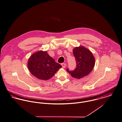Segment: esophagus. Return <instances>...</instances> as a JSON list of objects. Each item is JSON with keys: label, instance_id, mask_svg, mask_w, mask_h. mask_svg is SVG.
<instances>
[{"label": "esophagus", "instance_id": "34e87169", "mask_svg": "<svg viewBox=\"0 0 122 122\" xmlns=\"http://www.w3.org/2000/svg\"><path fill=\"white\" fill-rule=\"evenodd\" d=\"M61 66H62V67L65 68L66 66V63H62L61 64Z\"/></svg>", "mask_w": 122, "mask_h": 122}]
</instances>
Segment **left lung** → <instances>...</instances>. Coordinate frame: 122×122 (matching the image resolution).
I'll use <instances>...</instances> for the list:
<instances>
[{
    "mask_svg": "<svg viewBox=\"0 0 122 122\" xmlns=\"http://www.w3.org/2000/svg\"><path fill=\"white\" fill-rule=\"evenodd\" d=\"M73 54L76 61V67L73 71H66L73 77L81 79L92 71L95 64V59L92 53L83 46L76 47L73 49Z\"/></svg>",
    "mask_w": 122,
    "mask_h": 122,
    "instance_id": "8db88e82",
    "label": "left lung"
}]
</instances>
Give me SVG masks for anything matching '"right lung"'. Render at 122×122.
<instances>
[{"mask_svg":"<svg viewBox=\"0 0 122 122\" xmlns=\"http://www.w3.org/2000/svg\"><path fill=\"white\" fill-rule=\"evenodd\" d=\"M27 66L33 76L44 81L52 77L59 68L62 67L56 62L46 51L42 50L32 55L28 60Z\"/></svg>","mask_w":122,"mask_h":122,"instance_id":"right-lung-1","label":"right lung"}]
</instances>
